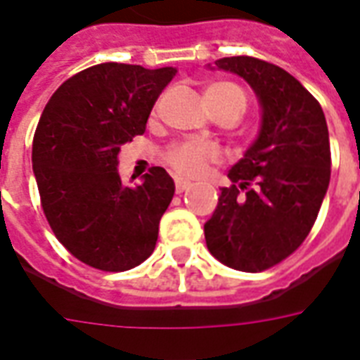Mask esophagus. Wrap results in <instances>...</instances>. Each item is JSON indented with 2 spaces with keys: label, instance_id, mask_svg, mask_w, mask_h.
Segmentation results:
<instances>
[{
  "label": "esophagus",
  "instance_id": "esophagus-1",
  "mask_svg": "<svg viewBox=\"0 0 360 360\" xmlns=\"http://www.w3.org/2000/svg\"><path fill=\"white\" fill-rule=\"evenodd\" d=\"M188 188H191V183H188V181L175 179V191H177V194L185 193V191H188Z\"/></svg>",
  "mask_w": 360,
  "mask_h": 360
}]
</instances>
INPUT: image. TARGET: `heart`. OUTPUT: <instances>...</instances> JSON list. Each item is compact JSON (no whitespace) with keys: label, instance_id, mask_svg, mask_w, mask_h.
Wrapping results in <instances>:
<instances>
[{"label":"heart","instance_id":"heart-1","mask_svg":"<svg viewBox=\"0 0 360 360\" xmlns=\"http://www.w3.org/2000/svg\"><path fill=\"white\" fill-rule=\"evenodd\" d=\"M204 98H206L210 112L214 116L221 112H233L240 118L242 112L246 110V95H244V91L238 85L229 84V82H215V84L207 85ZM166 160L167 164L179 175L196 177V175L204 173L210 160H215V150L202 145L183 143V145L172 146L167 150Z\"/></svg>","mask_w":360,"mask_h":360}]
</instances>
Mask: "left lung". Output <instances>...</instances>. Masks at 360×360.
I'll return each mask as SVG.
<instances>
[{
	"instance_id": "8db88e82",
	"label": "left lung",
	"mask_w": 360,
	"mask_h": 360,
	"mask_svg": "<svg viewBox=\"0 0 360 360\" xmlns=\"http://www.w3.org/2000/svg\"><path fill=\"white\" fill-rule=\"evenodd\" d=\"M240 76L262 105L254 145L229 169L204 234L210 254L236 271L259 273L294 254L328 191L330 141L321 105L281 66L254 57L215 60Z\"/></svg>"
}]
</instances>
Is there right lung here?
Segmentation results:
<instances>
[{"mask_svg":"<svg viewBox=\"0 0 360 360\" xmlns=\"http://www.w3.org/2000/svg\"><path fill=\"white\" fill-rule=\"evenodd\" d=\"M175 72L103 63L66 79L45 105L32 145L41 207L58 242L89 267L120 273L154 252L175 185L156 166L127 187L118 154L145 131Z\"/></svg>","mask_w":360,"mask_h":360,"instance_id":"obj_1","label":"right lung"}]
</instances>
